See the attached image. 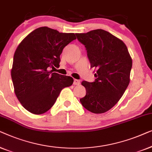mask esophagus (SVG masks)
Instances as JSON below:
<instances>
[{
    "label": "esophagus",
    "instance_id": "obj_1",
    "mask_svg": "<svg viewBox=\"0 0 152 152\" xmlns=\"http://www.w3.org/2000/svg\"><path fill=\"white\" fill-rule=\"evenodd\" d=\"M74 85H80V81H79V80H77V79H74Z\"/></svg>",
    "mask_w": 152,
    "mask_h": 152
}]
</instances>
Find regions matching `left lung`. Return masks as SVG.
<instances>
[{"mask_svg":"<svg viewBox=\"0 0 152 152\" xmlns=\"http://www.w3.org/2000/svg\"><path fill=\"white\" fill-rule=\"evenodd\" d=\"M76 35L86 48L91 67L96 69L94 82L81 83L86 95L80 101L89 112L102 114L118 102L129 85L132 58L125 44L103 29Z\"/></svg>","mask_w":152,"mask_h":152,"instance_id":"left-lung-1","label":"left lung"}]
</instances>
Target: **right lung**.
I'll return each mask as SVG.
<instances>
[{
    "instance_id": "1",
    "label": "right lung",
    "mask_w": 152,
    "mask_h": 152,
    "mask_svg": "<svg viewBox=\"0 0 152 152\" xmlns=\"http://www.w3.org/2000/svg\"><path fill=\"white\" fill-rule=\"evenodd\" d=\"M76 39L74 33L41 27L28 34L14 53L11 76L14 91L25 110L42 114L54 105L63 88L73 84L70 76L53 72L63 48Z\"/></svg>"
}]
</instances>
